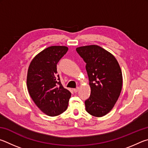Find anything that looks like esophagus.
I'll use <instances>...</instances> for the list:
<instances>
[{"label":"esophagus","mask_w":148,"mask_h":148,"mask_svg":"<svg viewBox=\"0 0 148 148\" xmlns=\"http://www.w3.org/2000/svg\"><path fill=\"white\" fill-rule=\"evenodd\" d=\"M79 87H77V88H74V89H73V92H74L75 93H77V92L79 91Z\"/></svg>","instance_id":"1"}]
</instances>
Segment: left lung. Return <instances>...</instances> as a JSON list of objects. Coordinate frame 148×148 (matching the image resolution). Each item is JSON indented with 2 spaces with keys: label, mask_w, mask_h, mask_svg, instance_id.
I'll return each instance as SVG.
<instances>
[{
  "label": "left lung",
  "mask_w": 148,
  "mask_h": 148,
  "mask_svg": "<svg viewBox=\"0 0 148 148\" xmlns=\"http://www.w3.org/2000/svg\"><path fill=\"white\" fill-rule=\"evenodd\" d=\"M76 51L86 63L91 88L90 96L85 101L86 110L92 116L102 117L112 109L120 95V66L113 54L98 45L79 47Z\"/></svg>",
  "instance_id": "1"
}]
</instances>
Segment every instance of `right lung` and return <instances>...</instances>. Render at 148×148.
Instances as JSON below:
<instances>
[{"instance_id":"right-lung-1","label":"right lung","mask_w":148,"mask_h":148,"mask_svg":"<svg viewBox=\"0 0 148 148\" xmlns=\"http://www.w3.org/2000/svg\"><path fill=\"white\" fill-rule=\"evenodd\" d=\"M66 46H51L38 53L28 67L27 85L31 98L43 113L56 116L66 111L71 92L57 75L56 64L67 53Z\"/></svg>"}]
</instances>
